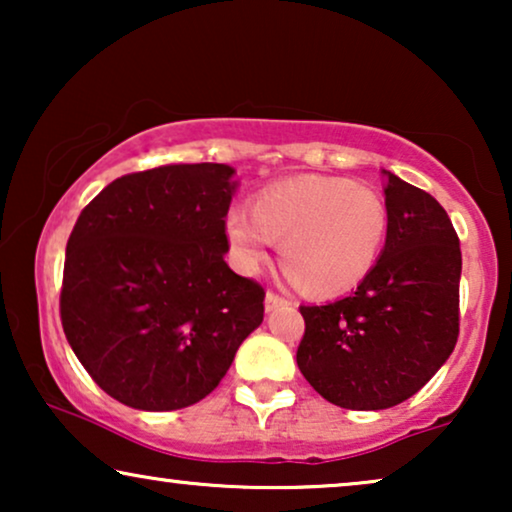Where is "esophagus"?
I'll return each instance as SVG.
<instances>
[{
	"label": "esophagus",
	"mask_w": 512,
	"mask_h": 512,
	"mask_svg": "<svg viewBox=\"0 0 512 512\" xmlns=\"http://www.w3.org/2000/svg\"><path fill=\"white\" fill-rule=\"evenodd\" d=\"M284 303H286V300L282 296H277V293H272V291L265 293V312L277 310V307L284 305Z\"/></svg>",
	"instance_id": "1"
}]
</instances>
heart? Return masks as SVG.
I'll use <instances>...</instances> for the list:
<instances>
[{
	"label": "heart",
	"instance_id": "1",
	"mask_svg": "<svg viewBox=\"0 0 512 512\" xmlns=\"http://www.w3.org/2000/svg\"><path fill=\"white\" fill-rule=\"evenodd\" d=\"M389 233L387 202L377 191L340 177H298L263 188L251 212L226 214L235 268L254 275L268 261L272 240L286 277L317 296H338L373 272Z\"/></svg>",
	"mask_w": 512,
	"mask_h": 512
}]
</instances>
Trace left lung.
<instances>
[{
	"instance_id": "1",
	"label": "left lung",
	"mask_w": 512,
	"mask_h": 512,
	"mask_svg": "<svg viewBox=\"0 0 512 512\" xmlns=\"http://www.w3.org/2000/svg\"><path fill=\"white\" fill-rule=\"evenodd\" d=\"M387 242L354 293L300 305L296 361L314 391L347 410H384L415 396L459 335L461 249L436 198L382 170Z\"/></svg>"
}]
</instances>
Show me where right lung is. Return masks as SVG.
<instances>
[{
    "label": "right lung",
    "instance_id": "1",
    "mask_svg": "<svg viewBox=\"0 0 512 512\" xmlns=\"http://www.w3.org/2000/svg\"><path fill=\"white\" fill-rule=\"evenodd\" d=\"M233 177L221 163L125 174L69 235L62 328L88 375L123 405L165 412L202 401L261 326L263 289L223 261Z\"/></svg>",
    "mask_w": 512,
    "mask_h": 512
}]
</instances>
